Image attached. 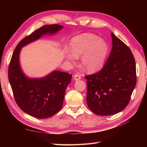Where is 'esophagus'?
I'll return each mask as SVG.
<instances>
[{"instance_id": "obj_1", "label": "esophagus", "mask_w": 147, "mask_h": 147, "mask_svg": "<svg viewBox=\"0 0 147 147\" xmlns=\"http://www.w3.org/2000/svg\"><path fill=\"white\" fill-rule=\"evenodd\" d=\"M82 74H76L74 75V80H80L82 78Z\"/></svg>"}]
</instances>
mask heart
I'll return each mask as SVG.
<instances>
[{
    "mask_svg": "<svg viewBox=\"0 0 147 147\" xmlns=\"http://www.w3.org/2000/svg\"><path fill=\"white\" fill-rule=\"evenodd\" d=\"M109 45L104 40L92 34L85 33L74 37L70 50H65L66 58L74 63L81 56L80 64L84 70L93 72L104 65L109 53Z\"/></svg>",
    "mask_w": 147,
    "mask_h": 147,
    "instance_id": "heart-1",
    "label": "heart"
}]
</instances>
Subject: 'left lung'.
Segmentation results:
<instances>
[{"mask_svg": "<svg viewBox=\"0 0 147 147\" xmlns=\"http://www.w3.org/2000/svg\"><path fill=\"white\" fill-rule=\"evenodd\" d=\"M112 48L100 71L86 75L88 107L102 116L118 113L130 101L137 82L134 57L130 48L112 33Z\"/></svg>", "mask_w": 147, "mask_h": 147, "instance_id": "left-lung-1", "label": "left lung"}]
</instances>
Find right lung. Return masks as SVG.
<instances>
[{
    "label": "right lung",
    "mask_w": 147,
    "mask_h": 147,
    "mask_svg": "<svg viewBox=\"0 0 147 147\" xmlns=\"http://www.w3.org/2000/svg\"><path fill=\"white\" fill-rule=\"evenodd\" d=\"M63 28L59 24L45 25L18 44L8 67V80L15 101L23 112L39 119L47 118L57 113L63 107L65 89L72 75L53 71L41 78L26 77L20 65L19 55L22 47L45 34H55Z\"/></svg>",
    "instance_id": "right-lung-1"
}]
</instances>
